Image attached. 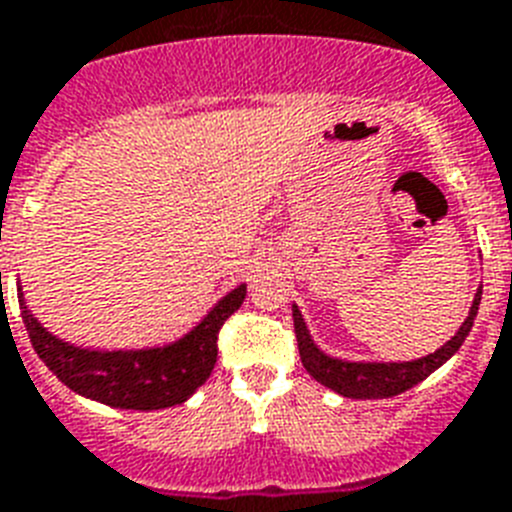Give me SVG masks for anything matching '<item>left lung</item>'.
I'll list each match as a JSON object with an SVG mask.
<instances>
[{"label":"left lung","instance_id":"1","mask_svg":"<svg viewBox=\"0 0 512 512\" xmlns=\"http://www.w3.org/2000/svg\"><path fill=\"white\" fill-rule=\"evenodd\" d=\"M481 303V287L476 290L471 311H468L466 322L460 324L450 340L437 348L434 353L424 358H413V361H348V358H337L324 353L314 342L311 332L306 327L301 308L293 303V324L295 337H298V350H301L303 369L311 374L319 384L329 387L332 392L342 395V398L353 400H379L392 398L400 392L411 390L418 382H424L432 371L458 353V348L466 342L468 332L474 327V319L479 314Z\"/></svg>","mask_w":512,"mask_h":512}]
</instances>
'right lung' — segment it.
I'll list each match as a JSON object with an SVG mask.
<instances>
[{
	"mask_svg": "<svg viewBox=\"0 0 512 512\" xmlns=\"http://www.w3.org/2000/svg\"><path fill=\"white\" fill-rule=\"evenodd\" d=\"M20 314L38 358L70 390L122 411H162L180 405L211 377L217 363V335L246 298V282L222 295L183 337L133 350L83 348L59 340L25 306L18 285Z\"/></svg>",
	"mask_w": 512,
	"mask_h": 512,
	"instance_id": "1",
	"label": "right lung"
}]
</instances>
